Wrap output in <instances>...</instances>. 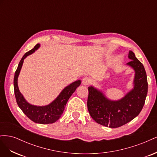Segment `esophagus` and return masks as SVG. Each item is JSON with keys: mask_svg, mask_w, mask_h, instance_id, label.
<instances>
[{"mask_svg": "<svg viewBox=\"0 0 157 157\" xmlns=\"http://www.w3.org/2000/svg\"><path fill=\"white\" fill-rule=\"evenodd\" d=\"M90 83H91V80H90L88 77H84L82 79V84L84 85H85V86H86V85H88Z\"/></svg>", "mask_w": 157, "mask_h": 157, "instance_id": "1", "label": "esophagus"}]
</instances>
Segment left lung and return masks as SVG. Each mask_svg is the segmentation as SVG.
<instances>
[{"instance_id": "8db88e82", "label": "left lung", "mask_w": 157, "mask_h": 157, "mask_svg": "<svg viewBox=\"0 0 157 157\" xmlns=\"http://www.w3.org/2000/svg\"><path fill=\"white\" fill-rule=\"evenodd\" d=\"M128 58L130 61L127 65L135 71L134 88L124 98L111 100L100 90L92 86L88 88V111L99 124L109 128L122 126L136 118L143 109L148 90L145 70L132 51L129 52Z\"/></svg>"}]
</instances>
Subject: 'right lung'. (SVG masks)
<instances>
[{"instance_id": "add662e5", "label": "right lung", "mask_w": 157, "mask_h": 157, "mask_svg": "<svg viewBox=\"0 0 157 157\" xmlns=\"http://www.w3.org/2000/svg\"><path fill=\"white\" fill-rule=\"evenodd\" d=\"M39 47L40 44H37L34 47V48L26 52L19 63L13 78L14 94H15L16 102L19 107L29 119L39 124H52L58 121L62 115L68 99L77 87L80 86L81 80H76L66 86L55 100L48 105L45 106H36L28 103L19 90L17 78L22 67L23 60L27 56L35 52Z\"/></svg>"}]
</instances>
